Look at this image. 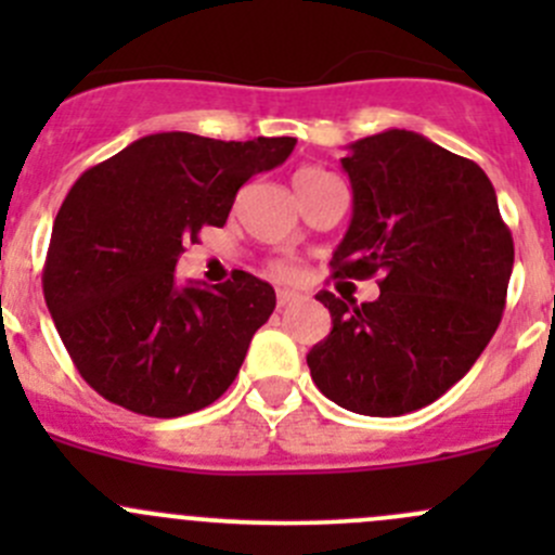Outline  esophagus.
<instances>
[{
  "instance_id": "1",
  "label": "esophagus",
  "mask_w": 555,
  "mask_h": 555,
  "mask_svg": "<svg viewBox=\"0 0 555 555\" xmlns=\"http://www.w3.org/2000/svg\"><path fill=\"white\" fill-rule=\"evenodd\" d=\"M276 300H279V309H287V306H293L295 300H304V295L295 293V289H279Z\"/></svg>"
}]
</instances>
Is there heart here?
<instances>
[{
  "instance_id": "heart-1",
  "label": "heart",
  "mask_w": 555,
  "mask_h": 555,
  "mask_svg": "<svg viewBox=\"0 0 555 555\" xmlns=\"http://www.w3.org/2000/svg\"><path fill=\"white\" fill-rule=\"evenodd\" d=\"M324 179H333V173H327L324 169H313V166H306V169L295 171L293 182H295V190H298V195H300V193H306V190L317 188V184L324 182ZM273 271H276L279 276L289 279V276H295V273H298V268H295L293 262H287V260H279L276 266H273Z\"/></svg>"
}]
</instances>
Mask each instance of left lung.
Segmentation results:
<instances>
[{
	"instance_id": "left-lung-1",
	"label": "left lung",
	"mask_w": 555,
	"mask_h": 555,
	"mask_svg": "<svg viewBox=\"0 0 555 555\" xmlns=\"http://www.w3.org/2000/svg\"><path fill=\"white\" fill-rule=\"evenodd\" d=\"M351 222L335 276L382 273L373 304L322 289L333 330L309 351L313 384L362 416L438 400L489 346L505 311L513 236L473 160L405 128L349 144Z\"/></svg>"
}]
</instances>
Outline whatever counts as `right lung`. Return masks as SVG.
I'll return each mask as SVG.
<instances>
[{
    "label": "right lung",
    "instance_id": "1",
    "mask_svg": "<svg viewBox=\"0 0 555 555\" xmlns=\"http://www.w3.org/2000/svg\"><path fill=\"white\" fill-rule=\"evenodd\" d=\"M293 137L137 139L72 184L50 236L42 293L72 362L104 400L173 418L211 405L276 309L268 282L177 284L184 244L225 225L238 188L289 158Z\"/></svg>",
    "mask_w": 555,
    "mask_h": 555
}]
</instances>
